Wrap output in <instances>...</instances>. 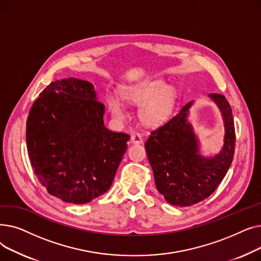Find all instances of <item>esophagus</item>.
<instances>
[{"instance_id":"1","label":"esophagus","mask_w":261,"mask_h":261,"mask_svg":"<svg viewBox=\"0 0 261 261\" xmlns=\"http://www.w3.org/2000/svg\"><path fill=\"white\" fill-rule=\"evenodd\" d=\"M131 142L134 144H140L143 142V136L141 133L139 132H135L134 134H132L131 136Z\"/></svg>"}]
</instances>
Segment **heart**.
Instances as JSON below:
<instances>
[{
  "label": "heart",
  "instance_id": "obj_1",
  "mask_svg": "<svg viewBox=\"0 0 261 261\" xmlns=\"http://www.w3.org/2000/svg\"><path fill=\"white\" fill-rule=\"evenodd\" d=\"M166 88L165 82L156 80L122 87L120 93L129 103L141 105L145 102L141 108V118L148 125H158L169 117L174 103V93L171 90L165 91ZM108 107L115 118H126V107L115 96L108 97Z\"/></svg>",
  "mask_w": 261,
  "mask_h": 261
}]
</instances>
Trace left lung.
Instances as JSON below:
<instances>
[{"mask_svg": "<svg viewBox=\"0 0 261 261\" xmlns=\"http://www.w3.org/2000/svg\"><path fill=\"white\" fill-rule=\"evenodd\" d=\"M221 109L225 136L222 151L213 159L198 154L197 139L186 122L191 102L159 127L150 130L145 143L155 185L168 203L189 206L210 197L220 185L234 159L236 133L231 108L224 95L212 93Z\"/></svg>", "mask_w": 261, "mask_h": 261, "instance_id": "obj_1", "label": "left lung"}]
</instances>
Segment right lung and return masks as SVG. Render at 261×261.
I'll use <instances>...</instances> for the list:
<instances>
[{
	"mask_svg": "<svg viewBox=\"0 0 261 261\" xmlns=\"http://www.w3.org/2000/svg\"><path fill=\"white\" fill-rule=\"evenodd\" d=\"M103 113L86 80H56L40 93L27 117L26 145L49 195L86 204L111 187L130 135L107 129Z\"/></svg>",
	"mask_w": 261,
	"mask_h": 261,
	"instance_id": "obj_1",
	"label": "right lung"
}]
</instances>
